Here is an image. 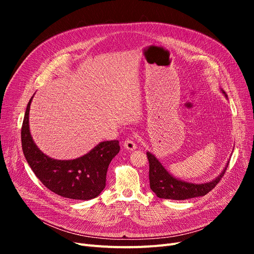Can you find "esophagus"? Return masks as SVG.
<instances>
[{
	"label": "esophagus",
	"instance_id": "esophagus-1",
	"mask_svg": "<svg viewBox=\"0 0 254 254\" xmlns=\"http://www.w3.org/2000/svg\"><path fill=\"white\" fill-rule=\"evenodd\" d=\"M124 147L127 149V150H135L136 149V144L135 142L132 140V139H127L125 140L124 142Z\"/></svg>",
	"mask_w": 254,
	"mask_h": 254
}]
</instances>
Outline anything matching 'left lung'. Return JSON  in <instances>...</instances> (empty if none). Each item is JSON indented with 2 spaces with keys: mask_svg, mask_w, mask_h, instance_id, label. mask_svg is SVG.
<instances>
[{
  "mask_svg": "<svg viewBox=\"0 0 254 254\" xmlns=\"http://www.w3.org/2000/svg\"><path fill=\"white\" fill-rule=\"evenodd\" d=\"M221 93L228 97L224 90H221ZM146 155L149 161V183L151 190L159 198L173 199V200H186L190 198L204 196L216 187L221 177L225 175L229 164L228 161L222 172L213 180L203 183H191L174 177L150 151L146 152Z\"/></svg>",
  "mask_w": 254,
  "mask_h": 254,
  "instance_id": "8db88e82",
  "label": "left lung"
}]
</instances>
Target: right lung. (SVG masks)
<instances>
[{
	"label": "right lung",
	"instance_id": "1",
	"mask_svg": "<svg viewBox=\"0 0 254 254\" xmlns=\"http://www.w3.org/2000/svg\"><path fill=\"white\" fill-rule=\"evenodd\" d=\"M34 97V96H33ZM27 104L21 130L22 149L33 172L53 193L76 200L97 197L106 187V176L111 160L120 151L118 140L98 143L86 155L73 160H56L43 153L34 142L29 130Z\"/></svg>",
	"mask_w": 254,
	"mask_h": 254
}]
</instances>
